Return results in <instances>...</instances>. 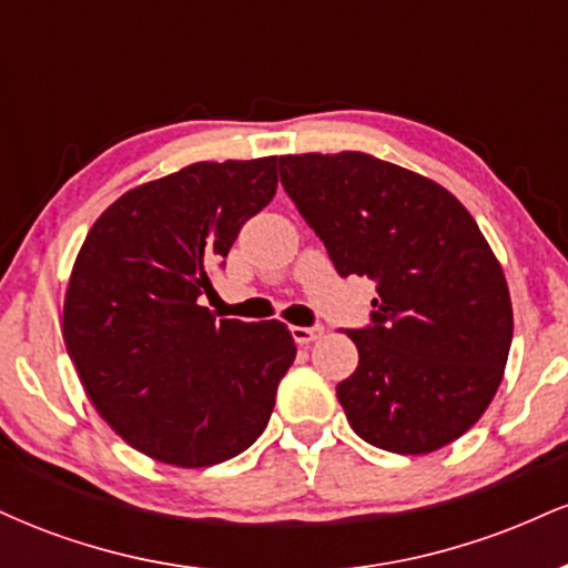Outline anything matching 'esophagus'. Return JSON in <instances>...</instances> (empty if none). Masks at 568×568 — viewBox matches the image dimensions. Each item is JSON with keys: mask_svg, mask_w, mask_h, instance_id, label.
<instances>
[{"mask_svg": "<svg viewBox=\"0 0 568 568\" xmlns=\"http://www.w3.org/2000/svg\"><path fill=\"white\" fill-rule=\"evenodd\" d=\"M293 342L296 344H312L315 338L323 336V325H315V328H304V325H293L291 328Z\"/></svg>", "mask_w": 568, "mask_h": 568, "instance_id": "34e87169", "label": "esophagus"}]
</instances>
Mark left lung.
Returning <instances> with one entry per match:
<instances>
[{
  "mask_svg": "<svg viewBox=\"0 0 568 568\" xmlns=\"http://www.w3.org/2000/svg\"><path fill=\"white\" fill-rule=\"evenodd\" d=\"M277 162L338 275L376 280L371 325L347 331L361 361L336 387L352 429L393 454L448 446L494 400L513 342L505 272L475 219L448 189L371 154Z\"/></svg>",
  "mask_w": 568,
  "mask_h": 568,
  "instance_id": "obj_1",
  "label": "left lung"
}]
</instances>
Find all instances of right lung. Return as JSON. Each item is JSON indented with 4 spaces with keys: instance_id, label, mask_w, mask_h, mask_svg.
Masks as SVG:
<instances>
[{
    "instance_id": "obj_1",
    "label": "right lung",
    "mask_w": 568,
    "mask_h": 568,
    "mask_svg": "<svg viewBox=\"0 0 568 568\" xmlns=\"http://www.w3.org/2000/svg\"><path fill=\"white\" fill-rule=\"evenodd\" d=\"M277 192V158L194 162L98 216L77 253L63 342L98 414L135 452L211 467L264 433L296 357L280 321H216L202 293Z\"/></svg>"
}]
</instances>
